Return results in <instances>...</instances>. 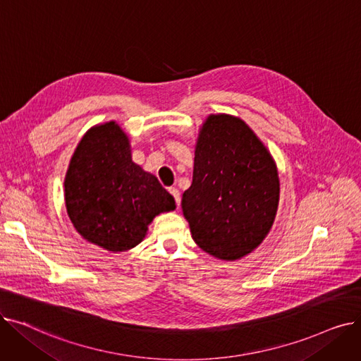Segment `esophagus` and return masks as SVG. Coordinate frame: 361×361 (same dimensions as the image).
Segmentation results:
<instances>
[{"label":"esophagus","mask_w":361,"mask_h":361,"mask_svg":"<svg viewBox=\"0 0 361 361\" xmlns=\"http://www.w3.org/2000/svg\"><path fill=\"white\" fill-rule=\"evenodd\" d=\"M169 193H171V196L174 197V200H176V203H177V206H178V204H180V192L177 190L176 187H171V188H169Z\"/></svg>","instance_id":"obj_1"}]
</instances>
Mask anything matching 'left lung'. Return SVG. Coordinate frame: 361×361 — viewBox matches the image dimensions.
<instances>
[{
  "mask_svg": "<svg viewBox=\"0 0 361 361\" xmlns=\"http://www.w3.org/2000/svg\"><path fill=\"white\" fill-rule=\"evenodd\" d=\"M279 202L269 150L238 117L212 114L195 150L193 183L181 207L199 247L222 260L253 252L268 235Z\"/></svg>",
  "mask_w": 361,
  "mask_h": 361,
  "instance_id": "1",
  "label": "left lung"
}]
</instances>
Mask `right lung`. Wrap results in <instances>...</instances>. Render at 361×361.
Listing matches in <instances>:
<instances>
[{
  "instance_id": "add662e5",
  "label": "right lung",
  "mask_w": 361,
  "mask_h": 361,
  "mask_svg": "<svg viewBox=\"0 0 361 361\" xmlns=\"http://www.w3.org/2000/svg\"><path fill=\"white\" fill-rule=\"evenodd\" d=\"M64 199L75 231L114 253L136 247L157 215L176 209L158 178L131 161L128 136L116 121L82 137L67 169Z\"/></svg>"
}]
</instances>
